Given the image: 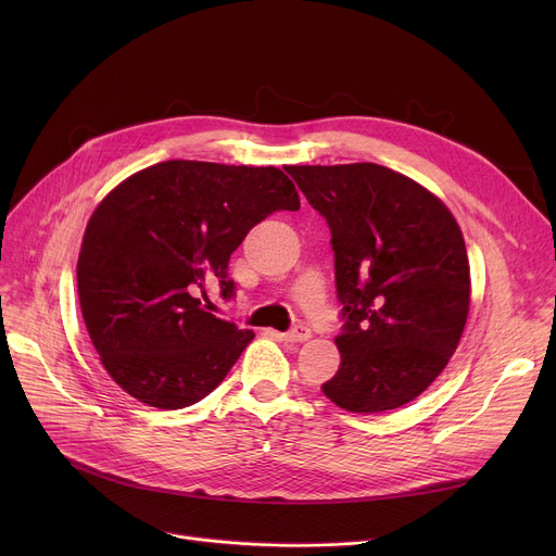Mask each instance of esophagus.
<instances>
[{"instance_id":"34e87169","label":"esophagus","mask_w":556,"mask_h":556,"mask_svg":"<svg viewBox=\"0 0 556 556\" xmlns=\"http://www.w3.org/2000/svg\"><path fill=\"white\" fill-rule=\"evenodd\" d=\"M308 338H311V329L306 325H298L295 329L283 333V340H288V342H306Z\"/></svg>"}]
</instances>
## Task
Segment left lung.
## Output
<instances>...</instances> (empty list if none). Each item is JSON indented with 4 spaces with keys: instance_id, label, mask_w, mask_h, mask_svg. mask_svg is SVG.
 I'll use <instances>...</instances> for the list:
<instances>
[{
    "instance_id": "1",
    "label": "left lung",
    "mask_w": 556,
    "mask_h": 556,
    "mask_svg": "<svg viewBox=\"0 0 556 556\" xmlns=\"http://www.w3.org/2000/svg\"><path fill=\"white\" fill-rule=\"evenodd\" d=\"M288 173L331 229L344 325L340 369L323 392L361 415L410 403L444 371L469 315L459 225L440 198L381 164Z\"/></svg>"
}]
</instances>
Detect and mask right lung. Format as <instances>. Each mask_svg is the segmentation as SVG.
<instances>
[{
    "instance_id": "1",
    "label": "right lung",
    "mask_w": 556,
    "mask_h": 556,
    "mask_svg": "<svg viewBox=\"0 0 556 556\" xmlns=\"http://www.w3.org/2000/svg\"><path fill=\"white\" fill-rule=\"evenodd\" d=\"M300 195L275 166L168 160L112 189L87 223L76 279L87 333L114 383L180 410L214 392L250 329L204 311V286L233 298L227 263L273 212Z\"/></svg>"
}]
</instances>
